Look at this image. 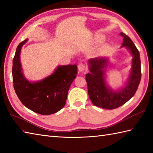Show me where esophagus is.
Segmentation results:
<instances>
[{
	"instance_id": "obj_1",
	"label": "esophagus",
	"mask_w": 153,
	"mask_h": 153,
	"mask_svg": "<svg viewBox=\"0 0 153 153\" xmlns=\"http://www.w3.org/2000/svg\"><path fill=\"white\" fill-rule=\"evenodd\" d=\"M78 70L80 71V72H82V71H83L85 70V64H83V63H79L78 65Z\"/></svg>"
}]
</instances>
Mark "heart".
I'll list each match as a JSON object with an SVG mask.
<instances>
[{"label":"heart","mask_w":153,"mask_h":153,"mask_svg":"<svg viewBox=\"0 0 153 153\" xmlns=\"http://www.w3.org/2000/svg\"><path fill=\"white\" fill-rule=\"evenodd\" d=\"M104 40H105V38H104L102 36H97L95 39H94L93 42H94V43H95V44H99L100 43H102ZM105 48H106V46H105V45H101V46L98 47L95 51L96 54H100L102 52L105 51Z\"/></svg>","instance_id":"heart-1"}]
</instances>
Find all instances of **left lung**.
Returning a JSON list of instances; mask_svg holds the SVG:
<instances>
[{"instance_id": "1", "label": "left lung", "mask_w": 153, "mask_h": 153, "mask_svg": "<svg viewBox=\"0 0 153 153\" xmlns=\"http://www.w3.org/2000/svg\"><path fill=\"white\" fill-rule=\"evenodd\" d=\"M123 37L122 47H126L130 52L132 66L126 85L114 91L106 83V68L108 64L106 58L97 57L88 60L90 73L85 75L89 98L93 104L100 108L112 110L121 106L134 96L141 78V60L139 52L128 35L120 33Z\"/></svg>"}]
</instances>
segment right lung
<instances>
[{
  "label": "right lung",
  "instance_id": "right-lung-1",
  "mask_svg": "<svg viewBox=\"0 0 153 153\" xmlns=\"http://www.w3.org/2000/svg\"><path fill=\"white\" fill-rule=\"evenodd\" d=\"M27 39L21 42L13 58L12 78L15 92L25 107L42 115L59 111L66 104L68 90L77 74L76 64L58 66L54 73L39 82H31L23 74L21 48Z\"/></svg>",
  "mask_w": 153,
  "mask_h": 153
}]
</instances>
